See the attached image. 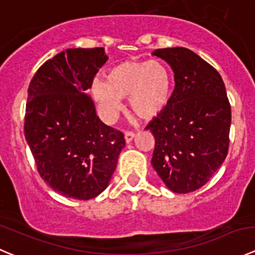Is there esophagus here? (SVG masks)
Returning <instances> with one entry per match:
<instances>
[{
    "instance_id": "1",
    "label": "esophagus",
    "mask_w": 255,
    "mask_h": 255,
    "mask_svg": "<svg viewBox=\"0 0 255 255\" xmlns=\"http://www.w3.org/2000/svg\"><path fill=\"white\" fill-rule=\"evenodd\" d=\"M133 137H135V133L133 132H130V131H128V132H125V141H127L128 143L131 142V141L133 140Z\"/></svg>"
}]
</instances>
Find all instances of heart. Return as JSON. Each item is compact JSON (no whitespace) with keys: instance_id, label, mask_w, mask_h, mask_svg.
<instances>
[{"instance_id":"obj_1","label":"heart","mask_w":255,"mask_h":255,"mask_svg":"<svg viewBox=\"0 0 255 255\" xmlns=\"http://www.w3.org/2000/svg\"><path fill=\"white\" fill-rule=\"evenodd\" d=\"M93 99L107 120L112 122L128 98L130 112L138 119L150 122L162 114L172 95V77L157 60H125L110 68L105 80L95 79Z\"/></svg>"}]
</instances>
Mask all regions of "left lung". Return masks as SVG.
<instances>
[{
  "mask_svg": "<svg viewBox=\"0 0 255 255\" xmlns=\"http://www.w3.org/2000/svg\"><path fill=\"white\" fill-rule=\"evenodd\" d=\"M175 74V90L162 114L146 130L155 137L151 165L176 193L202 187L226 160L231 105L219 73L183 47L152 52Z\"/></svg>",
  "mask_w": 255,
  "mask_h": 255,
  "instance_id": "8db88e82",
  "label": "left lung"
}]
</instances>
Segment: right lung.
I'll return each mask as SVG.
<instances>
[{
  "instance_id": "add662e5",
  "label": "right lung",
  "mask_w": 255,
  "mask_h": 255,
  "mask_svg": "<svg viewBox=\"0 0 255 255\" xmlns=\"http://www.w3.org/2000/svg\"><path fill=\"white\" fill-rule=\"evenodd\" d=\"M104 48H69L41 65L28 87L24 136L43 180L75 200L97 197L109 186L125 146L85 94L105 64Z\"/></svg>"
}]
</instances>
